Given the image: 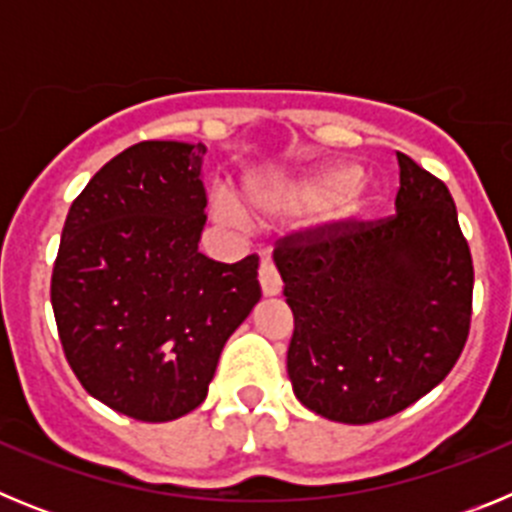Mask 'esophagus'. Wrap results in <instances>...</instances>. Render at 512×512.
Returning a JSON list of instances; mask_svg holds the SVG:
<instances>
[{
  "label": "esophagus",
  "instance_id": "esophagus-1",
  "mask_svg": "<svg viewBox=\"0 0 512 512\" xmlns=\"http://www.w3.org/2000/svg\"><path fill=\"white\" fill-rule=\"evenodd\" d=\"M259 284H261V292H264L266 297H277L279 292H282V279H279L277 269H274V264H271L269 259L261 261Z\"/></svg>",
  "mask_w": 512,
  "mask_h": 512
}]
</instances>
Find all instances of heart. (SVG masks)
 I'll use <instances>...</instances> for the list:
<instances>
[{
    "mask_svg": "<svg viewBox=\"0 0 512 512\" xmlns=\"http://www.w3.org/2000/svg\"><path fill=\"white\" fill-rule=\"evenodd\" d=\"M248 200L256 210L269 215H307V212L323 210L325 223L346 228L356 223L377 202L374 192L364 179H359V166L346 161L315 166L284 187H248ZM212 215L230 228H243L241 205L228 192H217L212 197Z\"/></svg>",
    "mask_w": 512,
    "mask_h": 512,
    "instance_id": "b5f03b06",
    "label": "heart"
}]
</instances>
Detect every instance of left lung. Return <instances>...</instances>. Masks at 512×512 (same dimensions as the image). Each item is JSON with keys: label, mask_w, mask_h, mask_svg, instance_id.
<instances>
[{"label": "left lung", "mask_w": 512, "mask_h": 512, "mask_svg": "<svg viewBox=\"0 0 512 512\" xmlns=\"http://www.w3.org/2000/svg\"><path fill=\"white\" fill-rule=\"evenodd\" d=\"M397 215L279 241L295 315L287 374L312 413L390 418L443 382L469 336L474 269L449 187L397 153Z\"/></svg>", "instance_id": "obj_1"}]
</instances>
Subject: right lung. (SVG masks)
Here are the masks:
<instances>
[{
    "label": "right lung",
    "instance_id": "1",
    "mask_svg": "<svg viewBox=\"0 0 512 512\" xmlns=\"http://www.w3.org/2000/svg\"><path fill=\"white\" fill-rule=\"evenodd\" d=\"M202 143L143 140L71 205L53 266L58 338L84 390L143 423L205 402L217 359L261 300L259 256L220 264L205 228Z\"/></svg>",
    "mask_w": 512,
    "mask_h": 512
}]
</instances>
